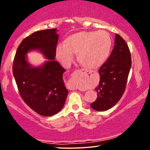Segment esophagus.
<instances>
[{
	"label": "esophagus",
	"instance_id": "1",
	"mask_svg": "<svg viewBox=\"0 0 150 150\" xmlns=\"http://www.w3.org/2000/svg\"><path fill=\"white\" fill-rule=\"evenodd\" d=\"M79 72L86 74V73L87 72V71L84 70V69H83V70H80ZM67 87H68V89H70V90H76V89H77L76 85H75V83H74V81H71V80L68 83H67Z\"/></svg>",
	"mask_w": 150,
	"mask_h": 150
}]
</instances>
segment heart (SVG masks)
Returning <instances> with one entry per match:
<instances>
[{
	"instance_id": "1",
	"label": "heart",
	"mask_w": 150,
	"mask_h": 150,
	"mask_svg": "<svg viewBox=\"0 0 150 150\" xmlns=\"http://www.w3.org/2000/svg\"><path fill=\"white\" fill-rule=\"evenodd\" d=\"M110 35L104 30L98 32H79L71 35L65 44L57 48V59L68 66L74 59V53L81 64L87 69H96L107 59L111 48Z\"/></svg>"
}]
</instances>
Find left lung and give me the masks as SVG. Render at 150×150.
<instances>
[{
  "mask_svg": "<svg viewBox=\"0 0 150 150\" xmlns=\"http://www.w3.org/2000/svg\"><path fill=\"white\" fill-rule=\"evenodd\" d=\"M131 64L128 45L122 37L116 34L111 54L98 70L100 80L95 89L97 99L91 104L93 109L104 111L117 103L126 89Z\"/></svg>",
  "mask_w": 150,
  "mask_h": 150,
  "instance_id": "1",
  "label": "left lung"
}]
</instances>
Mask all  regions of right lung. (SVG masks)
I'll list each match as a JSON object with an SVG mask.
<instances>
[{"mask_svg":"<svg viewBox=\"0 0 150 150\" xmlns=\"http://www.w3.org/2000/svg\"><path fill=\"white\" fill-rule=\"evenodd\" d=\"M57 28L35 32L18 46L13 63V74L20 94L29 107L43 116L57 114L64 106L68 94L63 81L65 69L54 61L59 34ZM36 50L47 61L33 67L27 54Z\"/></svg>","mask_w":150,"mask_h":150,"instance_id":"obj_1","label":"right lung"}]
</instances>
